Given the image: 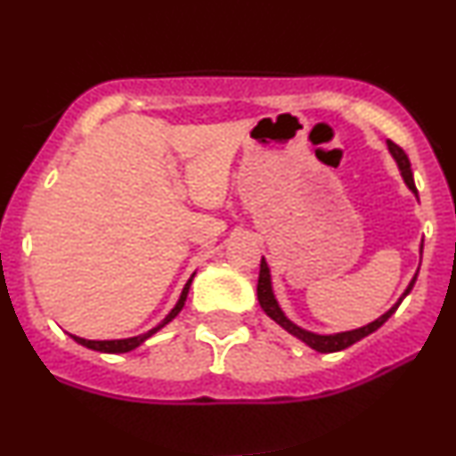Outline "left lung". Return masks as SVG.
Segmentation results:
<instances>
[{
  "instance_id": "8db88e82",
  "label": "left lung",
  "mask_w": 456,
  "mask_h": 456,
  "mask_svg": "<svg viewBox=\"0 0 456 456\" xmlns=\"http://www.w3.org/2000/svg\"><path fill=\"white\" fill-rule=\"evenodd\" d=\"M388 150H390V154L395 156L396 165H399V169H401V175H403V180H405V184L410 186V191L413 192V195H418V191H416V184H413L411 165H410V159H407V154H405V151H403V150L399 148V145H396V143H392V141H388ZM416 276H418V274H416ZM416 276H413L410 285H407L405 294L401 296V300L396 302V305L392 306L388 313H384V315H381L379 319H375L373 323H369V326H364V328L352 330V332L328 334V337H323V334H313V332H306V330L297 328L296 323H291L289 319L285 317V313L281 311L279 302L274 300V294H272L270 270H268V264H265V259H261V268H259V282H257V297H259V305H261V308H264V313H265V315H268L270 319H274V322L279 323L281 328H285L287 332H289V334H294V337L300 338L302 343H306L308 347H311V349H315V352H322V354H332V352H341V349H347L349 345L358 343L360 338L369 337L370 332H375V330L384 326V323L388 322V319H390L392 313H395L396 308H399V305H401V302H403V297H405V296L410 294V291H411L413 282H416Z\"/></svg>"
}]
</instances>
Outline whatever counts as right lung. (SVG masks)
<instances>
[{
	"instance_id": "obj_1",
	"label": "right lung",
	"mask_w": 456,
	"mask_h": 456,
	"mask_svg": "<svg viewBox=\"0 0 456 456\" xmlns=\"http://www.w3.org/2000/svg\"><path fill=\"white\" fill-rule=\"evenodd\" d=\"M192 276H195V274H192ZM192 276H191V279H188V282H186V285H184V289H182V296H180V300H177V305L174 306V311H171L169 315L165 317V322L159 323V326H156L154 330H150V332H145V334H139V337H133V338H122V341H87V338L75 337V334H72V338H75L77 343H81L83 347L96 349V352H104V354H126V352H130V349L139 347V345L143 343L145 338H150L151 334H154V332H159V330H160L162 326H165V323H169L171 319H174V317L177 315V313L182 311V306H184V302H186L188 289H191Z\"/></svg>"
}]
</instances>
